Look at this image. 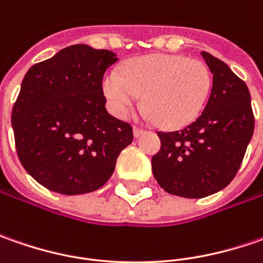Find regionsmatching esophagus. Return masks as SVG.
Returning <instances> with one entry per match:
<instances>
[{"label": "esophagus", "mask_w": 263, "mask_h": 263, "mask_svg": "<svg viewBox=\"0 0 263 263\" xmlns=\"http://www.w3.org/2000/svg\"><path fill=\"white\" fill-rule=\"evenodd\" d=\"M143 133H145V130H143V128H139V127H135V128H133V135H135V137L142 136Z\"/></svg>", "instance_id": "1"}]
</instances>
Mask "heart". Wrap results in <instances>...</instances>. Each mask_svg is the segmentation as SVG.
<instances>
[{
    "mask_svg": "<svg viewBox=\"0 0 263 263\" xmlns=\"http://www.w3.org/2000/svg\"><path fill=\"white\" fill-rule=\"evenodd\" d=\"M212 76L205 63L183 55L155 54L135 58L123 67V74L109 70L102 89L109 109L127 117L143 95L146 120L164 128H178L195 121L206 104Z\"/></svg>",
    "mask_w": 263,
    "mask_h": 263,
    "instance_id": "heart-1",
    "label": "heart"
}]
</instances>
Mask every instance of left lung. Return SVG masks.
<instances>
[{
	"mask_svg": "<svg viewBox=\"0 0 263 263\" xmlns=\"http://www.w3.org/2000/svg\"><path fill=\"white\" fill-rule=\"evenodd\" d=\"M212 90L196 121L177 132H158L161 149L152 173L165 192L200 199L227 187L236 177L255 128L246 83L217 57L202 51Z\"/></svg>",
	"mask_w": 263,
	"mask_h": 263,
	"instance_id": "left-lung-1",
	"label": "left lung"
}]
</instances>
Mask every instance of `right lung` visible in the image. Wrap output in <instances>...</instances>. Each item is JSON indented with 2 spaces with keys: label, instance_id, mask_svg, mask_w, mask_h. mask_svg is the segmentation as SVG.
<instances>
[{
  "label": "right lung",
  "instance_id": "obj_1",
  "mask_svg": "<svg viewBox=\"0 0 263 263\" xmlns=\"http://www.w3.org/2000/svg\"><path fill=\"white\" fill-rule=\"evenodd\" d=\"M116 61L111 51L71 45L26 73L11 112L15 149L26 171L48 190H98L133 142L132 126L105 108L102 79Z\"/></svg>",
  "mask_w": 263,
  "mask_h": 263
}]
</instances>
